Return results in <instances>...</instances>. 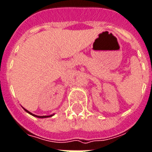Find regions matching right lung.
Instances as JSON below:
<instances>
[{
	"label": "right lung",
	"mask_w": 152,
	"mask_h": 152,
	"mask_svg": "<svg viewBox=\"0 0 152 152\" xmlns=\"http://www.w3.org/2000/svg\"><path fill=\"white\" fill-rule=\"evenodd\" d=\"M23 109H24V110L26 111V112H27L28 113H30V115H32V116L34 117H36V118H50V117H52L54 115V114H50V115H49V116H38V115H35V114H33L32 113H30V111H28L27 110H26L25 108H23Z\"/></svg>",
	"instance_id": "right-lung-1"
}]
</instances>
